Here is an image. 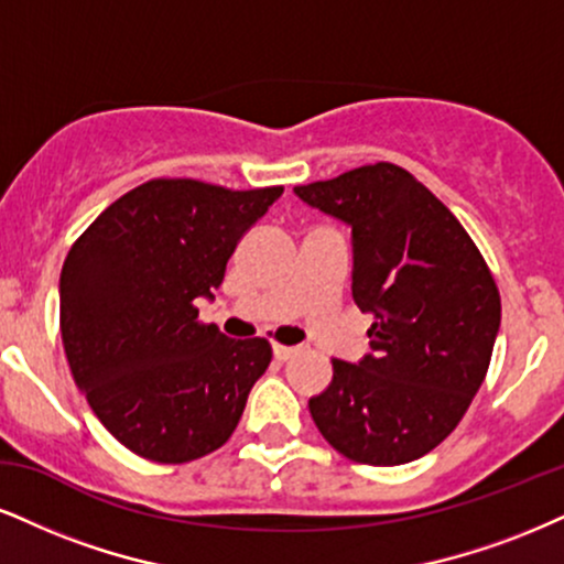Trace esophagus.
<instances>
[{"mask_svg": "<svg viewBox=\"0 0 564 564\" xmlns=\"http://www.w3.org/2000/svg\"><path fill=\"white\" fill-rule=\"evenodd\" d=\"M295 352H297V347H293V345H276V343H274V358H276V360L293 358Z\"/></svg>", "mask_w": 564, "mask_h": 564, "instance_id": "34e87169", "label": "esophagus"}]
</instances>
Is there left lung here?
Returning a JSON list of instances; mask_svg holds the SVG:
<instances>
[{
    "label": "left lung",
    "mask_w": 564,
    "mask_h": 564,
    "mask_svg": "<svg viewBox=\"0 0 564 564\" xmlns=\"http://www.w3.org/2000/svg\"><path fill=\"white\" fill-rule=\"evenodd\" d=\"M295 196L352 229V301L373 316L371 352L332 358L311 419L352 463L419 460L455 431L489 371L502 318L495 276L455 214L398 164Z\"/></svg>",
    "instance_id": "left-lung-1"
}]
</instances>
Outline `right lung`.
Wrapping results in <instances>:
<instances>
[{
	"label": "right lung",
	"instance_id": "obj_1",
	"mask_svg": "<svg viewBox=\"0 0 564 564\" xmlns=\"http://www.w3.org/2000/svg\"><path fill=\"white\" fill-rule=\"evenodd\" d=\"M284 187L159 177L107 206L69 248L59 329L75 384L104 429L145 460L219 449L271 364L263 337L198 322L242 235Z\"/></svg>",
	"mask_w": 564,
	"mask_h": 564
}]
</instances>
